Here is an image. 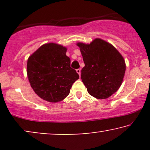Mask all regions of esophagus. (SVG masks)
<instances>
[{
    "label": "esophagus",
    "mask_w": 150,
    "mask_h": 150,
    "mask_svg": "<svg viewBox=\"0 0 150 150\" xmlns=\"http://www.w3.org/2000/svg\"><path fill=\"white\" fill-rule=\"evenodd\" d=\"M76 72L79 74V76H81V69H76Z\"/></svg>",
    "instance_id": "esophagus-1"
}]
</instances>
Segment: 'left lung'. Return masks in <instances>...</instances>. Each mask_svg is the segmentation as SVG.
Listing matches in <instances>:
<instances>
[{"label":"left lung","mask_w":150,"mask_h":150,"mask_svg":"<svg viewBox=\"0 0 150 150\" xmlns=\"http://www.w3.org/2000/svg\"><path fill=\"white\" fill-rule=\"evenodd\" d=\"M85 67L81 79L88 93L97 99H106L122 85L126 71L122 55L111 44L96 38L90 44L78 42Z\"/></svg>","instance_id":"1"}]
</instances>
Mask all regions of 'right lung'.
Masks as SVG:
<instances>
[{
    "instance_id": "add662e5",
    "label": "right lung",
    "mask_w": 150,
    "mask_h": 150,
    "mask_svg": "<svg viewBox=\"0 0 150 150\" xmlns=\"http://www.w3.org/2000/svg\"><path fill=\"white\" fill-rule=\"evenodd\" d=\"M67 48L56 43L41 46L28 57L26 65L30 85L37 95L56 103L69 95L73 83L79 79L71 68Z\"/></svg>"
}]
</instances>
